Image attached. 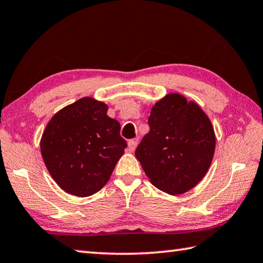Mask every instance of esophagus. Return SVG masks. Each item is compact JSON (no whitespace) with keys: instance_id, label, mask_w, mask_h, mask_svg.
<instances>
[{"instance_id":"34e87169","label":"esophagus","mask_w":263,"mask_h":263,"mask_svg":"<svg viewBox=\"0 0 263 263\" xmlns=\"http://www.w3.org/2000/svg\"><path fill=\"white\" fill-rule=\"evenodd\" d=\"M136 146H137V140L128 141V150H129L130 152H133L134 150H135Z\"/></svg>"}]
</instances>
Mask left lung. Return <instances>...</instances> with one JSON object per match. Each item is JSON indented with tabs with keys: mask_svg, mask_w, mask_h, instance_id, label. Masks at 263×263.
<instances>
[{
	"mask_svg": "<svg viewBox=\"0 0 263 263\" xmlns=\"http://www.w3.org/2000/svg\"><path fill=\"white\" fill-rule=\"evenodd\" d=\"M148 126L135 151L148 180L170 195L191 190L206 175L214 156L210 118L198 104L174 92L152 106Z\"/></svg>",
	"mask_w": 263,
	"mask_h": 263,
	"instance_id": "8db88e82",
	"label": "left lung"
}]
</instances>
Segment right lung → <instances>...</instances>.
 I'll return each instance as SVG.
<instances>
[{
  "label": "right lung",
  "instance_id": "1",
  "mask_svg": "<svg viewBox=\"0 0 263 263\" xmlns=\"http://www.w3.org/2000/svg\"><path fill=\"white\" fill-rule=\"evenodd\" d=\"M105 103L83 97L63 107L44 129L40 147L54 182L73 196H91L106 184L125 153L120 123Z\"/></svg>",
  "mask_w": 263,
  "mask_h": 263
}]
</instances>
